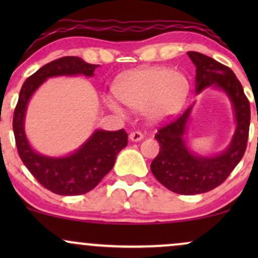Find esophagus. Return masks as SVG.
I'll return each mask as SVG.
<instances>
[{
    "mask_svg": "<svg viewBox=\"0 0 258 258\" xmlns=\"http://www.w3.org/2000/svg\"><path fill=\"white\" fill-rule=\"evenodd\" d=\"M143 138H144L143 133L139 132V131H135V132L130 133V141H132V142H139V141H142Z\"/></svg>",
    "mask_w": 258,
    "mask_h": 258,
    "instance_id": "34e87169",
    "label": "esophagus"
}]
</instances>
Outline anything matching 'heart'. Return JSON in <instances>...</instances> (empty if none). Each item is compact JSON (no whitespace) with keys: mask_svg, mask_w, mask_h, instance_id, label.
Here are the masks:
<instances>
[{"mask_svg":"<svg viewBox=\"0 0 258 258\" xmlns=\"http://www.w3.org/2000/svg\"><path fill=\"white\" fill-rule=\"evenodd\" d=\"M188 79L166 67H144L121 75L114 85V93L132 110H143L153 122H165L176 116L188 98ZM112 111L123 115V108L115 99H105Z\"/></svg>","mask_w":258,"mask_h":258,"instance_id":"b5f03b06","label":"heart"}]
</instances>
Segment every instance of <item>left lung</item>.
Segmentation results:
<instances>
[{"mask_svg":"<svg viewBox=\"0 0 258 258\" xmlns=\"http://www.w3.org/2000/svg\"><path fill=\"white\" fill-rule=\"evenodd\" d=\"M186 54L197 68V94L207 87L226 93L232 103L235 121L229 144L216 155L198 154L188 146L185 136L194 104L156 133L160 152L150 165L155 178L173 193L195 195L222 184L244 156L250 127V103L229 68L201 53L188 52Z\"/></svg>","mask_w":258,"mask_h":258,"instance_id":"1","label":"left lung"}]
</instances>
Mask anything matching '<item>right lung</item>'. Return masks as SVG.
<instances>
[{"label":"right lung","mask_w":258,"mask_h":258,"mask_svg":"<svg viewBox=\"0 0 258 258\" xmlns=\"http://www.w3.org/2000/svg\"><path fill=\"white\" fill-rule=\"evenodd\" d=\"M97 67L79 57L59 58L32 74L20 90L13 116L18 153L37 182L54 194L81 195L92 190L111 170L117 154L127 146V133L123 130H96L82 146L68 155H43L31 147L26 137L25 115L29 100L48 79L79 75L93 78Z\"/></svg>","instance_id":"obj_1"}]
</instances>
